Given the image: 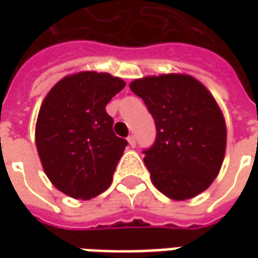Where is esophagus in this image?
<instances>
[{"label": "esophagus", "mask_w": 258, "mask_h": 258, "mask_svg": "<svg viewBox=\"0 0 258 258\" xmlns=\"http://www.w3.org/2000/svg\"><path fill=\"white\" fill-rule=\"evenodd\" d=\"M127 142H129V145H131L132 148H135V145H136V139H135V135H129V136H127Z\"/></svg>", "instance_id": "1"}]
</instances>
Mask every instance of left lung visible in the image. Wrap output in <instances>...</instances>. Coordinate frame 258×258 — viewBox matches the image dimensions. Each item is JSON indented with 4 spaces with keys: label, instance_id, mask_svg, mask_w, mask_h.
I'll return each instance as SVG.
<instances>
[{
    "label": "left lung",
    "instance_id": "obj_1",
    "mask_svg": "<svg viewBox=\"0 0 258 258\" xmlns=\"http://www.w3.org/2000/svg\"><path fill=\"white\" fill-rule=\"evenodd\" d=\"M131 90L154 116L156 138L144 162L155 186L176 201L205 191L221 169L227 144L224 116L211 93L188 75L138 79Z\"/></svg>",
    "mask_w": 258,
    "mask_h": 258
}]
</instances>
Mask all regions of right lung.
Here are the masks:
<instances>
[{"label":"right lung","mask_w":258,"mask_h":258,"mask_svg":"<svg viewBox=\"0 0 258 258\" xmlns=\"http://www.w3.org/2000/svg\"><path fill=\"white\" fill-rule=\"evenodd\" d=\"M124 87L109 73L67 76L45 96L35 124V145L55 188L90 200L109 188L127 145L113 132L106 104Z\"/></svg>","instance_id":"right-lung-1"}]
</instances>
